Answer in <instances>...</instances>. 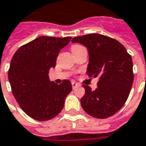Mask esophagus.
<instances>
[{
    "instance_id": "1",
    "label": "esophagus",
    "mask_w": 146,
    "mask_h": 146,
    "mask_svg": "<svg viewBox=\"0 0 146 146\" xmlns=\"http://www.w3.org/2000/svg\"><path fill=\"white\" fill-rule=\"evenodd\" d=\"M71 86H72V88H73V89H76V87L80 86V85H79L78 83H76V82H71Z\"/></svg>"
}]
</instances>
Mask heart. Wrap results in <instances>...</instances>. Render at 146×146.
Here are the masks:
<instances>
[{"label": "heart", "instance_id": "heart-1", "mask_svg": "<svg viewBox=\"0 0 146 146\" xmlns=\"http://www.w3.org/2000/svg\"><path fill=\"white\" fill-rule=\"evenodd\" d=\"M82 48H84V47L82 45H81V44H72V45H71V50H72V52H75V51H77V50L81 49Z\"/></svg>", "mask_w": 146, "mask_h": 146}]
</instances>
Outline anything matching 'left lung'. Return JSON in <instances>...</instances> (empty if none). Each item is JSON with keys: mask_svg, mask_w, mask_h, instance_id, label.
Masks as SVG:
<instances>
[{"mask_svg": "<svg viewBox=\"0 0 146 146\" xmlns=\"http://www.w3.org/2000/svg\"><path fill=\"white\" fill-rule=\"evenodd\" d=\"M73 43L85 45L89 53L86 73L98 77V88L86 90L81 99L83 110L97 119L115 114L127 101L134 81L131 55L118 40L99 33L75 37Z\"/></svg>", "mask_w": 146, "mask_h": 146, "instance_id": "1", "label": "left lung"}]
</instances>
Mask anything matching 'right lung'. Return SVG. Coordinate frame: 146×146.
I'll list each match as a JSON object with an SVG mask.
<instances>
[{
  "label": "right lung",
  "instance_id": "add662e5",
  "mask_svg": "<svg viewBox=\"0 0 146 146\" xmlns=\"http://www.w3.org/2000/svg\"><path fill=\"white\" fill-rule=\"evenodd\" d=\"M70 37L42 36L21 46L14 54L8 70L12 94L21 108L32 119L47 121L63 109L64 99L71 92V83L50 82L48 71L56 64L62 48Z\"/></svg>",
  "mask_w": 146,
  "mask_h": 146
}]
</instances>
